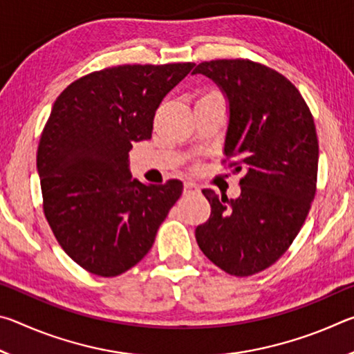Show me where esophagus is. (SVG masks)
<instances>
[{
  "instance_id": "34e87169",
  "label": "esophagus",
  "mask_w": 354,
  "mask_h": 354,
  "mask_svg": "<svg viewBox=\"0 0 354 354\" xmlns=\"http://www.w3.org/2000/svg\"><path fill=\"white\" fill-rule=\"evenodd\" d=\"M196 192H200V187L194 183H184V194L189 195V194H196Z\"/></svg>"
}]
</instances>
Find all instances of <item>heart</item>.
Wrapping results in <instances>:
<instances>
[{"label":"heart","mask_w":354,"mask_h":354,"mask_svg":"<svg viewBox=\"0 0 354 354\" xmlns=\"http://www.w3.org/2000/svg\"><path fill=\"white\" fill-rule=\"evenodd\" d=\"M211 93H217V92H212V91H211V92H206L205 95H203V97H206V95H211ZM203 97H201V98H203Z\"/></svg>","instance_id":"b5f03b06"}]
</instances>
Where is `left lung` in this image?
<instances>
[{
    "instance_id": "obj_1",
    "label": "left lung",
    "mask_w": 354,
    "mask_h": 354,
    "mask_svg": "<svg viewBox=\"0 0 354 354\" xmlns=\"http://www.w3.org/2000/svg\"><path fill=\"white\" fill-rule=\"evenodd\" d=\"M230 101L223 160L243 170L241 196L203 195L211 217L195 231L209 261L234 277L273 266L301 230L317 190L319 140L298 88L279 71L250 59L201 62Z\"/></svg>"
}]
</instances>
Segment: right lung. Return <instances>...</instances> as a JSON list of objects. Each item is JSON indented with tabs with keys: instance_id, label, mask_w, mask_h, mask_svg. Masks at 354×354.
I'll list each match as a JSON object with an SVG mask.
<instances>
[{
	"instance_id": "obj_1",
	"label": "right lung",
	"mask_w": 354,
	"mask_h": 354,
	"mask_svg": "<svg viewBox=\"0 0 354 354\" xmlns=\"http://www.w3.org/2000/svg\"><path fill=\"white\" fill-rule=\"evenodd\" d=\"M194 62L118 65L70 84L53 104L37 148L44 214L84 270L118 277L140 262L183 194V183L145 185L129 149L151 139L160 101Z\"/></svg>"
}]
</instances>
